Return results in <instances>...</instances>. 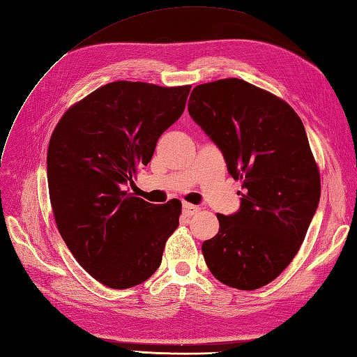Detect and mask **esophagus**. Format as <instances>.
<instances>
[{"instance_id":"esophagus-1","label":"esophagus","mask_w":357,"mask_h":357,"mask_svg":"<svg viewBox=\"0 0 357 357\" xmlns=\"http://www.w3.org/2000/svg\"><path fill=\"white\" fill-rule=\"evenodd\" d=\"M198 211H199L198 206L188 204V202H185V204H183V213H185V216H194V215L198 213Z\"/></svg>"}]
</instances>
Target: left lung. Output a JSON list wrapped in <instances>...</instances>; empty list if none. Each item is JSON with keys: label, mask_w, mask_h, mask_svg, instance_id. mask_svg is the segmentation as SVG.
Instances as JSON below:
<instances>
[{"label": "left lung", "mask_w": 357, "mask_h": 357, "mask_svg": "<svg viewBox=\"0 0 357 357\" xmlns=\"http://www.w3.org/2000/svg\"><path fill=\"white\" fill-rule=\"evenodd\" d=\"M188 109L243 189L237 213H218L202 255L218 281L257 290L293 261L319 207L320 172L303 123L278 96L237 78L197 85Z\"/></svg>", "instance_id": "1"}]
</instances>
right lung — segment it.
Returning <instances> with one entry per match:
<instances>
[{
	"instance_id": "obj_1",
	"label": "right lung",
	"mask_w": 357,
	"mask_h": 357,
	"mask_svg": "<svg viewBox=\"0 0 357 357\" xmlns=\"http://www.w3.org/2000/svg\"><path fill=\"white\" fill-rule=\"evenodd\" d=\"M189 91L115 81L72 105L52 132L46 163L56 228L84 271L114 290L147 281L178 227V199L150 204L126 186L180 119Z\"/></svg>"
}]
</instances>
